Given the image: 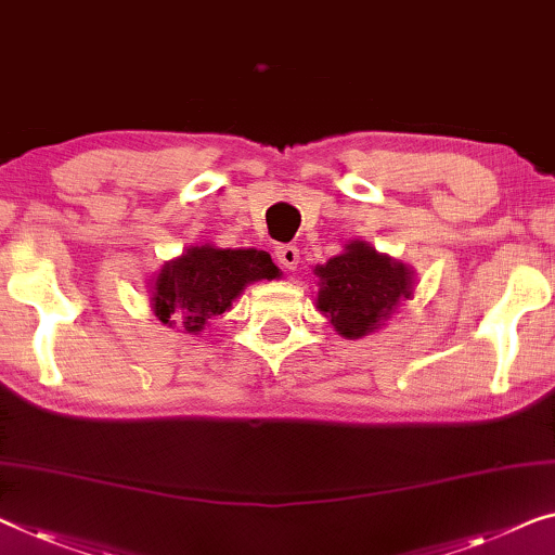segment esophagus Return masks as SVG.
I'll use <instances>...</instances> for the list:
<instances>
[{
	"mask_svg": "<svg viewBox=\"0 0 555 555\" xmlns=\"http://www.w3.org/2000/svg\"><path fill=\"white\" fill-rule=\"evenodd\" d=\"M276 259L286 271H294L296 267H299V249H296L294 244H279Z\"/></svg>",
	"mask_w": 555,
	"mask_h": 555,
	"instance_id": "obj_1",
	"label": "esophagus"
}]
</instances>
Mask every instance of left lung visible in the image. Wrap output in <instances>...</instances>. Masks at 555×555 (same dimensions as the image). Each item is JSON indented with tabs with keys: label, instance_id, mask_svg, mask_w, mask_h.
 I'll return each instance as SVG.
<instances>
[{
	"label": "left lung",
	"instance_id": "left-lung-1",
	"mask_svg": "<svg viewBox=\"0 0 555 555\" xmlns=\"http://www.w3.org/2000/svg\"><path fill=\"white\" fill-rule=\"evenodd\" d=\"M319 309L331 317L338 334L361 338L382 326L396 304L411 296V271L363 242L346 246L341 256L317 267Z\"/></svg>",
	"mask_w": 555,
	"mask_h": 555
}]
</instances>
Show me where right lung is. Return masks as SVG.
<instances>
[{
  "instance_id": "obj_1",
  "label": "right lung",
  "mask_w": 555,
  "mask_h": 555,
  "mask_svg": "<svg viewBox=\"0 0 555 555\" xmlns=\"http://www.w3.org/2000/svg\"><path fill=\"white\" fill-rule=\"evenodd\" d=\"M279 269L267 251L194 246L164 263L154 281L152 306L162 324H179L189 334L224 313L246 284L276 279Z\"/></svg>"
}]
</instances>
